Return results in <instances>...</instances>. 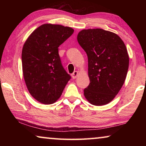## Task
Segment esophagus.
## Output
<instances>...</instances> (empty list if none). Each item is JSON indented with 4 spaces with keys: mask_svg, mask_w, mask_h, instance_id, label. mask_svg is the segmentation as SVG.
I'll list each match as a JSON object with an SVG mask.
<instances>
[{
    "mask_svg": "<svg viewBox=\"0 0 146 146\" xmlns=\"http://www.w3.org/2000/svg\"><path fill=\"white\" fill-rule=\"evenodd\" d=\"M78 75V71H74V72L72 74H71V76H72V78L73 79H75V78H76V77H77Z\"/></svg>",
    "mask_w": 146,
    "mask_h": 146,
    "instance_id": "1",
    "label": "esophagus"
}]
</instances>
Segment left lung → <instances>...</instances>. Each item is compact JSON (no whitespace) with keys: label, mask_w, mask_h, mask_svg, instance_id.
Segmentation results:
<instances>
[{"label":"left lung","mask_w":146,"mask_h":146,"mask_svg":"<svg viewBox=\"0 0 146 146\" xmlns=\"http://www.w3.org/2000/svg\"><path fill=\"white\" fill-rule=\"evenodd\" d=\"M77 40L88 58L90 83L84 90V97L93 105L107 104L126 78L129 59L125 44L116 33L99 28L80 31Z\"/></svg>","instance_id":"obj_1"}]
</instances>
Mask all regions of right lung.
<instances>
[{"label": "right lung", "instance_id": "right-lung-1", "mask_svg": "<svg viewBox=\"0 0 146 146\" xmlns=\"http://www.w3.org/2000/svg\"><path fill=\"white\" fill-rule=\"evenodd\" d=\"M73 32L70 27L44 24L35 29L24 44V81L32 97L43 104L55 103L71 78L62 66L58 48Z\"/></svg>", "mask_w": 146, "mask_h": 146}]
</instances>
